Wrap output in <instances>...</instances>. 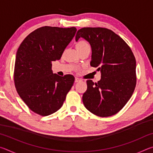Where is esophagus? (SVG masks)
<instances>
[{
    "mask_svg": "<svg viewBox=\"0 0 153 153\" xmlns=\"http://www.w3.org/2000/svg\"><path fill=\"white\" fill-rule=\"evenodd\" d=\"M81 80L82 79L80 78H78V77H76V78H75V82H79L81 81Z\"/></svg>",
    "mask_w": 153,
    "mask_h": 153,
    "instance_id": "34e87169",
    "label": "esophagus"
}]
</instances>
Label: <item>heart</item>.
<instances>
[{"label":"heart","instance_id":"obj_1","mask_svg":"<svg viewBox=\"0 0 153 153\" xmlns=\"http://www.w3.org/2000/svg\"><path fill=\"white\" fill-rule=\"evenodd\" d=\"M86 47H90L88 43L84 40H80L76 44V48H86Z\"/></svg>","mask_w":153,"mask_h":153}]
</instances>
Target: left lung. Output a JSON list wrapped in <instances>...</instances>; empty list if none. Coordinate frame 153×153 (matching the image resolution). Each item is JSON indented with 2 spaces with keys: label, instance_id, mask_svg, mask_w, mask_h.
Returning a JSON list of instances; mask_svg holds the SVG:
<instances>
[{
  "label": "left lung",
  "instance_id": "8db88e82",
  "mask_svg": "<svg viewBox=\"0 0 153 153\" xmlns=\"http://www.w3.org/2000/svg\"><path fill=\"white\" fill-rule=\"evenodd\" d=\"M79 38L90 43V65L101 73L97 83L86 81L83 103L90 112L99 117L115 115L126 105L135 89V56L125 41L107 28H82L77 31L76 40Z\"/></svg>",
  "mask_w": 153,
  "mask_h": 153
}]
</instances>
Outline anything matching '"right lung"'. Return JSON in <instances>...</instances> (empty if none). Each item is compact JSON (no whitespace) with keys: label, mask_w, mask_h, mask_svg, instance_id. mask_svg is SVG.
<instances>
[{"label":"right lung","mask_w":153,"mask_h":153,"mask_svg":"<svg viewBox=\"0 0 153 153\" xmlns=\"http://www.w3.org/2000/svg\"><path fill=\"white\" fill-rule=\"evenodd\" d=\"M75 27L45 26L30 33L18 48L14 82L21 98L33 112L47 116L57 111L74 82L72 75L53 74L52 62L59 60L74 37Z\"/></svg>","instance_id":"right-lung-1"}]
</instances>
